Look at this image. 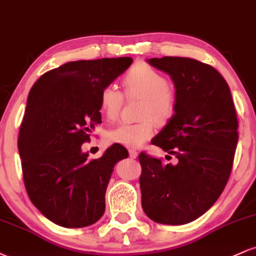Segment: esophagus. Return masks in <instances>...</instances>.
<instances>
[{
	"label": "esophagus",
	"instance_id": "1",
	"mask_svg": "<svg viewBox=\"0 0 256 256\" xmlns=\"http://www.w3.org/2000/svg\"><path fill=\"white\" fill-rule=\"evenodd\" d=\"M128 155H130L131 158H136L138 152H137V150H134V149H130V150H128Z\"/></svg>",
	"mask_w": 256,
	"mask_h": 256
}]
</instances>
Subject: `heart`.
<instances>
[{"instance_id": "b5f03b06", "label": "heart", "mask_w": 256, "mask_h": 256, "mask_svg": "<svg viewBox=\"0 0 256 256\" xmlns=\"http://www.w3.org/2000/svg\"><path fill=\"white\" fill-rule=\"evenodd\" d=\"M126 98H140L136 124H122L108 132L107 140L126 148H140L154 136L158 124H166L174 116L177 96L166 78L146 64H137L122 78ZM124 95L113 85L100 92V106L110 120L119 116Z\"/></svg>"}]
</instances>
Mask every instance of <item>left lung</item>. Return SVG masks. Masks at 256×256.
<instances>
[{"label": "left lung", "instance_id": "left-lung-1", "mask_svg": "<svg viewBox=\"0 0 256 256\" xmlns=\"http://www.w3.org/2000/svg\"><path fill=\"white\" fill-rule=\"evenodd\" d=\"M148 62L171 76L177 96L174 116L152 143L178 164L140 152L142 207L158 224H188L216 204L230 178L238 142L236 110L228 83L210 64L174 56Z\"/></svg>", "mask_w": 256, "mask_h": 256}]
</instances>
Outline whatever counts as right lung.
<instances>
[{
	"label": "right lung",
	"instance_id": "add662e5",
	"mask_svg": "<svg viewBox=\"0 0 256 256\" xmlns=\"http://www.w3.org/2000/svg\"><path fill=\"white\" fill-rule=\"evenodd\" d=\"M131 64V58L72 61L31 88L18 138L22 177L32 204L56 225L84 228L104 216L114 165L128 152L113 144L88 160L82 146L101 124V90Z\"/></svg>",
	"mask_w": 256,
	"mask_h": 256
}]
</instances>
